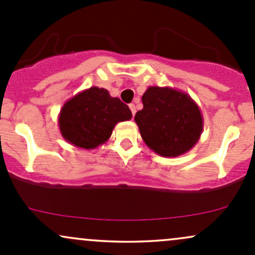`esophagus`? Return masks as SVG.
I'll list each match as a JSON object with an SVG mask.
<instances>
[{"label":"esophagus","mask_w":255,"mask_h":255,"mask_svg":"<svg viewBox=\"0 0 255 255\" xmlns=\"http://www.w3.org/2000/svg\"><path fill=\"white\" fill-rule=\"evenodd\" d=\"M129 109H130V111H132V114H133V116H134V115H135V113H136L135 104H129Z\"/></svg>","instance_id":"esophagus-1"}]
</instances>
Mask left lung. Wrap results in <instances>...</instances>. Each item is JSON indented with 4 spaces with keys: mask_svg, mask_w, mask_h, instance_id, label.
<instances>
[{
    "mask_svg": "<svg viewBox=\"0 0 255 255\" xmlns=\"http://www.w3.org/2000/svg\"><path fill=\"white\" fill-rule=\"evenodd\" d=\"M142 110L134 121L145 144L163 157H177L200 140L203 117L185 92L170 87H147L141 97Z\"/></svg>",
    "mask_w": 255,
    "mask_h": 255,
    "instance_id": "1",
    "label": "left lung"
}]
</instances>
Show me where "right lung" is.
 <instances>
[{
  "instance_id": "add662e5",
  "label": "right lung",
  "mask_w": 255,
  "mask_h": 255,
  "mask_svg": "<svg viewBox=\"0 0 255 255\" xmlns=\"http://www.w3.org/2000/svg\"><path fill=\"white\" fill-rule=\"evenodd\" d=\"M132 113L105 88L91 87L61 108L58 123L63 138L76 147L93 150L109 140L115 126L129 121Z\"/></svg>"
}]
</instances>
